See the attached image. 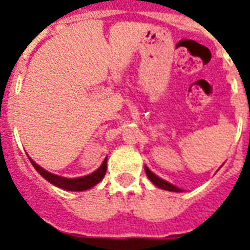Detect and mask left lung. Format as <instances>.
Segmentation results:
<instances>
[{
  "mask_svg": "<svg viewBox=\"0 0 250 250\" xmlns=\"http://www.w3.org/2000/svg\"><path fill=\"white\" fill-rule=\"evenodd\" d=\"M145 172H146L147 178H149V180H150L156 187L161 188V189H164V190H170V192H181V189H180V188L174 187V185H172L170 183H167V181H165V180H163V178H160L158 176H156L154 173L149 170V167H145Z\"/></svg>",
  "mask_w": 250,
  "mask_h": 250,
  "instance_id": "left-lung-1",
  "label": "left lung"
}]
</instances>
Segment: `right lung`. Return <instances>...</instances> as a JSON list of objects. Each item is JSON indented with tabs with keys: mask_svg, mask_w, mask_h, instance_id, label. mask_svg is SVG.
<instances>
[{
	"mask_svg": "<svg viewBox=\"0 0 250 250\" xmlns=\"http://www.w3.org/2000/svg\"><path fill=\"white\" fill-rule=\"evenodd\" d=\"M30 160V158H29ZM106 161L107 158L104 160V163L101 164V167H98L96 172H93L92 174H87V176H83V177L78 178H65L61 177V176H57V174H53V173L45 170L43 167H41L38 164H36L33 160H30V163L34 167V169L37 170L41 176H42L45 180H48L49 183L56 185V187L61 188L63 190H70V192H81V190H86V189H90L96 184H98L105 176L106 173Z\"/></svg>",
	"mask_w": 250,
	"mask_h": 250,
	"instance_id": "right-lung-1",
	"label": "right lung"
}]
</instances>
